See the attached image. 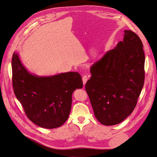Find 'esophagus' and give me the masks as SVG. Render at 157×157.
<instances>
[{
    "instance_id": "34e87169",
    "label": "esophagus",
    "mask_w": 157,
    "mask_h": 157,
    "mask_svg": "<svg viewBox=\"0 0 157 157\" xmlns=\"http://www.w3.org/2000/svg\"><path fill=\"white\" fill-rule=\"evenodd\" d=\"M87 80H88V78H87V76L86 75L83 76V77H82V82H83V84H84V85H85V84H86V83L87 82Z\"/></svg>"
}]
</instances>
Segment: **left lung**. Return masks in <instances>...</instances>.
I'll list each match as a JSON object with an SVG mask.
<instances>
[{"label":"left lung","instance_id":"8db88e82","mask_svg":"<svg viewBox=\"0 0 157 157\" xmlns=\"http://www.w3.org/2000/svg\"><path fill=\"white\" fill-rule=\"evenodd\" d=\"M124 36L92 65L85 87L95 117L106 126L120 124L132 114L144 82L143 43L132 30H124Z\"/></svg>","mask_w":157,"mask_h":157}]
</instances>
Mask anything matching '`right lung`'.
I'll use <instances>...</instances> for the list:
<instances>
[{
  "label": "right lung",
  "mask_w": 157,
  "mask_h": 157,
  "mask_svg": "<svg viewBox=\"0 0 157 157\" xmlns=\"http://www.w3.org/2000/svg\"><path fill=\"white\" fill-rule=\"evenodd\" d=\"M11 67L14 92L29 120L44 128L62 125L70 113L73 92L83 86L80 74L36 76L26 70L15 51Z\"/></svg>",
  "instance_id": "add662e5"
}]
</instances>
